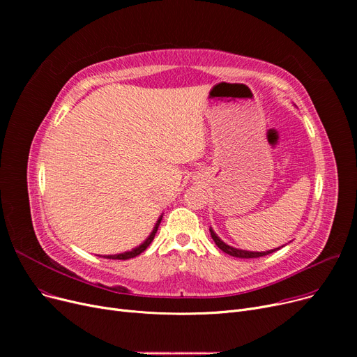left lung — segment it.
I'll return each instance as SVG.
<instances>
[{
  "label": "left lung",
  "instance_id": "obj_1",
  "mask_svg": "<svg viewBox=\"0 0 357 357\" xmlns=\"http://www.w3.org/2000/svg\"><path fill=\"white\" fill-rule=\"evenodd\" d=\"M210 233H211V237H213V240L215 241V245L218 246V249H221L224 253H227V255H230V256H233V257H241V259H253V257H260V256H266V255H269V253H273V252H276V250H279L280 248H278V249H272V250H266V252H249V250H241V249H236V248H231V246H229V245H226V243H224L215 233H214V230L210 227ZM284 248V246H282Z\"/></svg>",
  "mask_w": 357,
  "mask_h": 357
}]
</instances>
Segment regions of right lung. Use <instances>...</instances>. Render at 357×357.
<instances>
[{
    "instance_id": "obj_1",
    "label": "right lung",
    "mask_w": 357,
    "mask_h": 357,
    "mask_svg": "<svg viewBox=\"0 0 357 357\" xmlns=\"http://www.w3.org/2000/svg\"><path fill=\"white\" fill-rule=\"evenodd\" d=\"M160 221H162V215L159 217V220H158V222L155 224V227H153V230H152V233H150V236L142 243L140 246H137L136 249H133V250H130V252H124V253H119V255H109V256H104V257H107V259H119V260H127V259H131V257H136V256H139L142 252H144L146 249H147V246L150 245V243L153 241V238H155V234H156V231H158V229H159V224H160Z\"/></svg>"
}]
</instances>
